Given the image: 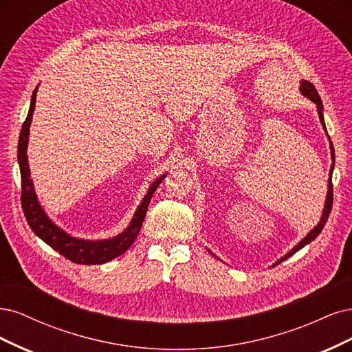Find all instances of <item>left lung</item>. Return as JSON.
Returning a JSON list of instances; mask_svg holds the SVG:
<instances>
[{
  "mask_svg": "<svg viewBox=\"0 0 352 352\" xmlns=\"http://www.w3.org/2000/svg\"><path fill=\"white\" fill-rule=\"evenodd\" d=\"M300 90H301V94L305 96V98H309V99H311L314 104H316V107H317V112H319V118H320V122H322V126H323V130L327 133V130H326V124H324V118H323V104H322V99H320V96H319V94H317V89L310 83V82H307V80H302L301 82V86H300ZM329 138V135H327ZM329 142H331V138H329ZM331 155H332V161L335 162V151H333V144H332V142H331ZM332 173H333V164H332V166H331V171H329V175H332ZM332 205H333V187H332V177H329V184H327V196H326V201H324V209H323V213H322V218H320V222L317 223L314 228L305 235L302 240L292 248V250H289L285 256L283 257H280L278 262L274 265V266H276V265H279L280 262H283V260H287L288 257H291L292 254H296L298 250H301V248L304 247V245H307L309 243H311L314 238L319 235L320 232H322V230L324 228V223L327 222V218H329V213H331V210H332Z\"/></svg>",
  "mask_w": 352,
  "mask_h": 352,
  "instance_id": "left-lung-1",
  "label": "left lung"
}]
</instances>
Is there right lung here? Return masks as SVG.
Here are the masks:
<instances>
[{
	"mask_svg": "<svg viewBox=\"0 0 352 352\" xmlns=\"http://www.w3.org/2000/svg\"><path fill=\"white\" fill-rule=\"evenodd\" d=\"M38 87H35L30 100L29 114L21 127L20 135H19V146H17V160L20 166V175H21V208H23L25 217L28 219V223L42 241L47 243L50 247H52L55 252H58L65 258L72 260V262L77 265H102L107 263L109 260L121 256L124 252L129 250V247L134 243L138 234L140 232L142 223L144 221L147 206H149L152 195L155 190L160 187L162 179L165 178V174L160 178H156L152 186L147 190L146 196L143 197L142 203L139 205L138 210H135L134 217L127 226V230L118 234L114 238L109 240H100V241H90V240H82V238L72 236L67 234L61 228H58L43 212L41 208L35 188H33V183L30 178V169L28 164V139H29V127L32 122L33 111H35L36 104V92Z\"/></svg>",
	"mask_w": 352,
	"mask_h": 352,
	"instance_id": "obj_1",
	"label": "right lung"
}]
</instances>
